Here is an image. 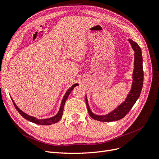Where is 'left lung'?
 I'll use <instances>...</instances> for the list:
<instances>
[{"label": "left lung", "instance_id": "obj_1", "mask_svg": "<svg viewBox=\"0 0 159 159\" xmlns=\"http://www.w3.org/2000/svg\"><path fill=\"white\" fill-rule=\"evenodd\" d=\"M128 41L130 44L132 45V49L134 51V68L132 75L133 81L131 90H130L129 94L123 103L118 105L117 108L113 109L112 111L109 113L108 114L103 116L94 114L91 111L86 95V104L89 113L92 118L95 120L107 122L117 121L122 119L130 111V109H132L133 105L135 104L140 95L144 80L142 51L140 46H138L136 42L129 39Z\"/></svg>", "mask_w": 159, "mask_h": 159}]
</instances>
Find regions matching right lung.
Masks as SVG:
<instances>
[{"label":"right lung","instance_id":"right-lung-1","mask_svg":"<svg viewBox=\"0 0 159 159\" xmlns=\"http://www.w3.org/2000/svg\"><path fill=\"white\" fill-rule=\"evenodd\" d=\"M79 84H73L72 86L68 89V90L66 91V93H65V95L63 97V99L62 100V103H61V105H60V109L59 111L58 112V113L54 116H53L52 117H50V118H47V119H42V120H39V119H37L36 117H33V116H29L26 114L25 113H24L23 111H22L21 109H20L17 106V105H16L14 102V101L13 100V99L11 98L12 101H13V104L15 105V107L16 108V109L18 111V112L21 114L24 118L27 120L28 121H30L31 122H33V123H35L36 124H39V125H51V124H56L58 122L61 118H62V114H63V111H64V105H65V102H66V101L68 98V95H70V93H71V91L73 90V89H74L76 86H78Z\"/></svg>","mask_w":159,"mask_h":159}]
</instances>
